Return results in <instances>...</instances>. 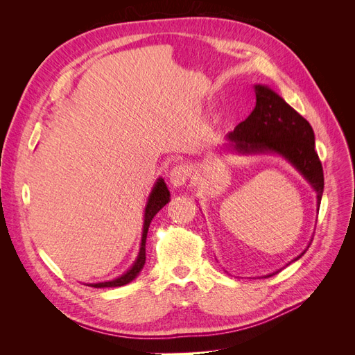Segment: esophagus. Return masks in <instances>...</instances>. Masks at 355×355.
Masks as SVG:
<instances>
[{"mask_svg":"<svg viewBox=\"0 0 355 355\" xmlns=\"http://www.w3.org/2000/svg\"><path fill=\"white\" fill-rule=\"evenodd\" d=\"M189 176H191L189 167L185 164H180V166H176L171 168L170 175H168V182L173 188H180L182 185L187 184Z\"/></svg>","mask_w":355,"mask_h":355,"instance_id":"1","label":"esophagus"}]
</instances>
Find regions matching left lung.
<instances>
[{"label": "left lung", "instance_id": "8db88e82", "mask_svg": "<svg viewBox=\"0 0 355 355\" xmlns=\"http://www.w3.org/2000/svg\"><path fill=\"white\" fill-rule=\"evenodd\" d=\"M253 89L256 94L254 110L234 128V132L227 135V144H223L222 148L239 155L272 154L284 158L315 191L318 213L324 191V176L315 153L313 127L268 85L254 84ZM308 247L292 262L300 259ZM275 272L265 277H271Z\"/></svg>", "mask_w": 355, "mask_h": 355}]
</instances>
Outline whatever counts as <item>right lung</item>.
<instances>
[{
  "instance_id": "1",
  "label": "right lung",
  "mask_w": 355,
  "mask_h": 355,
  "mask_svg": "<svg viewBox=\"0 0 355 355\" xmlns=\"http://www.w3.org/2000/svg\"><path fill=\"white\" fill-rule=\"evenodd\" d=\"M168 201H170V192L167 189L166 182L163 178H158L155 180L151 192H149L148 200H146V206H145V211H144V228H142L141 247H139V253H137L136 261L124 274L114 278V280L101 282V283H89L87 286L98 287V288H101V287H121V286H125L135 280V278L139 275V272L142 271V268L145 265V259H146L145 244H146V235H148L149 225H151V220L154 219L155 214L161 209H163Z\"/></svg>"
}]
</instances>
